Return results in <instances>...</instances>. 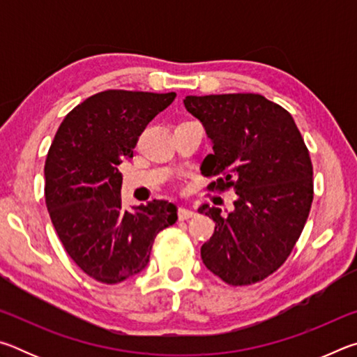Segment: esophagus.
Wrapping results in <instances>:
<instances>
[{
  "label": "esophagus",
  "mask_w": 357,
  "mask_h": 357,
  "mask_svg": "<svg viewBox=\"0 0 357 357\" xmlns=\"http://www.w3.org/2000/svg\"><path fill=\"white\" fill-rule=\"evenodd\" d=\"M192 217H195V213H193V211L187 209V208H179V211H178L179 220H189V219H192Z\"/></svg>",
  "instance_id": "esophagus-1"
}]
</instances>
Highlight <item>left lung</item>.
Returning a JSON list of instances; mask_svg holds the SVG:
<instances>
[{
	"mask_svg": "<svg viewBox=\"0 0 357 357\" xmlns=\"http://www.w3.org/2000/svg\"><path fill=\"white\" fill-rule=\"evenodd\" d=\"M187 112L202 121L213 140L202 174L209 192L233 190L234 211L220 215L202 245V259L233 287L264 280L287 261L309 217L313 167L309 149L285 108L259 94L187 96Z\"/></svg>",
	"mask_w": 357,
	"mask_h": 357,
	"instance_id": "8db88e82",
	"label": "left lung"
}]
</instances>
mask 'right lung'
Masks as SVG:
<instances>
[{
	"mask_svg": "<svg viewBox=\"0 0 357 357\" xmlns=\"http://www.w3.org/2000/svg\"><path fill=\"white\" fill-rule=\"evenodd\" d=\"M174 93L108 89L70 110L45 159V204L64 250L91 279L113 285L146 268L157 233L176 206L153 200L129 213L121 204L118 165Z\"/></svg>",
	"mask_w": 357,
	"mask_h": 357,
	"instance_id": "obj_1",
	"label": "right lung"
}]
</instances>
